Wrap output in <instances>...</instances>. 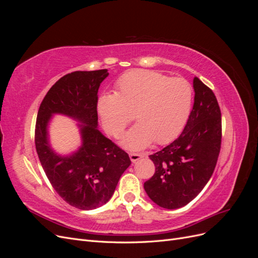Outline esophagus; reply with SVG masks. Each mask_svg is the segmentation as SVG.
I'll list each match as a JSON object with an SVG mask.
<instances>
[{
    "label": "esophagus",
    "mask_w": 258,
    "mask_h": 258,
    "mask_svg": "<svg viewBox=\"0 0 258 258\" xmlns=\"http://www.w3.org/2000/svg\"><path fill=\"white\" fill-rule=\"evenodd\" d=\"M144 156H146V154H139V153H130L129 154V157H130V160L132 161V162H136V161H138L139 159H141V158H143Z\"/></svg>",
    "instance_id": "1"
}]
</instances>
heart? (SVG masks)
Listing matches in <instances>:
<instances>
[{"label": "heart", "instance_id": "obj_1", "mask_svg": "<svg viewBox=\"0 0 258 258\" xmlns=\"http://www.w3.org/2000/svg\"><path fill=\"white\" fill-rule=\"evenodd\" d=\"M191 103L192 88L186 80L136 70L117 81L115 95L98 99L97 110L104 130L115 138L134 115L138 123L120 144L128 150H142L154 141L159 145L173 141L188 120Z\"/></svg>", "mask_w": 258, "mask_h": 258}]
</instances>
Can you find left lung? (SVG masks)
I'll list each match as a JSON object with an SVG mask.
<instances>
[{"label":"left lung","mask_w":258,"mask_h":258,"mask_svg":"<svg viewBox=\"0 0 258 258\" xmlns=\"http://www.w3.org/2000/svg\"><path fill=\"white\" fill-rule=\"evenodd\" d=\"M186 126L175 141L150 156L154 175L144 183L147 196L169 209L186 206L204 189L216 166L222 141L221 110L213 91L198 77Z\"/></svg>","instance_id":"left-lung-1"}]
</instances>
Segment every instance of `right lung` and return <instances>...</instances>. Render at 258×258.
Masks as SVG:
<instances>
[{"instance_id": "add662e5", "label": "right lung", "mask_w": 258, "mask_h": 258, "mask_svg": "<svg viewBox=\"0 0 258 258\" xmlns=\"http://www.w3.org/2000/svg\"><path fill=\"white\" fill-rule=\"evenodd\" d=\"M107 70L64 75L48 90L37 113L35 147L45 174L59 196L81 210H93L111 199L121 174L130 166L126 152L98 129V90ZM54 114L78 122L82 143L62 155L53 150L49 123Z\"/></svg>"}]
</instances>
